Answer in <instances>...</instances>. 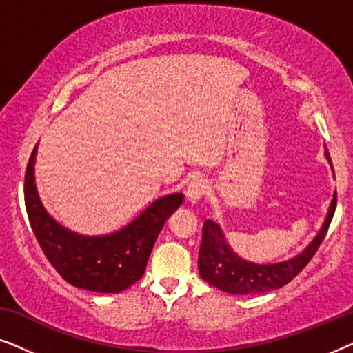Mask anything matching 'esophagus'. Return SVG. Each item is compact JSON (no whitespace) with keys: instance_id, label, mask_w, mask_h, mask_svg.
I'll return each instance as SVG.
<instances>
[{"instance_id":"esophagus-1","label":"esophagus","mask_w":353,"mask_h":353,"mask_svg":"<svg viewBox=\"0 0 353 353\" xmlns=\"http://www.w3.org/2000/svg\"><path fill=\"white\" fill-rule=\"evenodd\" d=\"M207 192V183L205 180H202V178H192L190 181V185L186 188V197L188 201L192 202H197L199 199H202V196H204Z\"/></svg>"}]
</instances>
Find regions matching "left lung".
<instances>
[{"label":"left lung","mask_w":353,"mask_h":353,"mask_svg":"<svg viewBox=\"0 0 353 353\" xmlns=\"http://www.w3.org/2000/svg\"><path fill=\"white\" fill-rule=\"evenodd\" d=\"M326 157L331 163L327 151ZM336 202L337 194L332 197L325 225L321 226L320 233L312 241V244L297 257L273 265H257L238 257L226 244L219 225L212 220H205L204 228H202L199 259H197L201 278L212 286L230 294H263L286 286L307 267V263L316 254L331 225Z\"/></svg>","instance_id":"1"}]
</instances>
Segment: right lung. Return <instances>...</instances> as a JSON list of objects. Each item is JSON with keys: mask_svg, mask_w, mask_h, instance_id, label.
Listing matches in <instances>:
<instances>
[{"mask_svg": "<svg viewBox=\"0 0 353 353\" xmlns=\"http://www.w3.org/2000/svg\"><path fill=\"white\" fill-rule=\"evenodd\" d=\"M35 154L37 146L27 163L23 196L33 233L56 272L72 286L94 292H120L137 283L144 274L159 233L181 205L183 194L175 192L152 202L117 233L80 236L62 228L43 209L33 176Z\"/></svg>", "mask_w": 353, "mask_h": 353, "instance_id": "obj_1", "label": "right lung"}]
</instances>
